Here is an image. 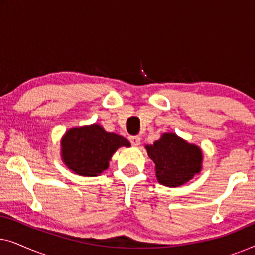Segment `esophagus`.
<instances>
[{
	"label": "esophagus",
	"mask_w": 255,
	"mask_h": 255,
	"mask_svg": "<svg viewBox=\"0 0 255 255\" xmlns=\"http://www.w3.org/2000/svg\"><path fill=\"white\" fill-rule=\"evenodd\" d=\"M128 139H130V142L133 146H138L140 144V140H141L140 137H138V135H133V137H130Z\"/></svg>",
	"instance_id": "esophagus-1"
}]
</instances>
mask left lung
<instances>
[{
    "instance_id": "obj_1",
    "label": "left lung",
    "mask_w": 255,
    "mask_h": 255,
    "mask_svg": "<svg viewBox=\"0 0 255 255\" xmlns=\"http://www.w3.org/2000/svg\"><path fill=\"white\" fill-rule=\"evenodd\" d=\"M146 149L155 163L156 179L163 186H181L200 173L202 151L176 134L165 133Z\"/></svg>"
}]
</instances>
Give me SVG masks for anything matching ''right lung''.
<instances>
[{"instance_id": "1", "label": "right lung", "mask_w": 255, "mask_h": 255, "mask_svg": "<svg viewBox=\"0 0 255 255\" xmlns=\"http://www.w3.org/2000/svg\"><path fill=\"white\" fill-rule=\"evenodd\" d=\"M130 142L122 135L109 133L99 124L71 128L61 141L62 159L79 175L97 176L109 167L115 151Z\"/></svg>"}]
</instances>
